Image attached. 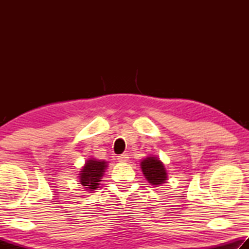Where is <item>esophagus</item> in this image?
Segmentation results:
<instances>
[{"label": "esophagus", "mask_w": 249, "mask_h": 249, "mask_svg": "<svg viewBox=\"0 0 249 249\" xmlns=\"http://www.w3.org/2000/svg\"><path fill=\"white\" fill-rule=\"evenodd\" d=\"M119 161L120 162H127L128 161V155L127 154H123L119 156Z\"/></svg>", "instance_id": "34e87169"}]
</instances>
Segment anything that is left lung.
<instances>
[{
	"instance_id": "1",
	"label": "left lung",
	"mask_w": 249,
	"mask_h": 249,
	"mask_svg": "<svg viewBox=\"0 0 249 249\" xmlns=\"http://www.w3.org/2000/svg\"><path fill=\"white\" fill-rule=\"evenodd\" d=\"M141 168L142 175L151 185L159 187L166 183L168 180V174L163 162L155 156H147L141 161Z\"/></svg>"
}]
</instances>
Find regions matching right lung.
<instances>
[{
  "label": "right lung",
  "instance_id": "1",
  "mask_svg": "<svg viewBox=\"0 0 249 249\" xmlns=\"http://www.w3.org/2000/svg\"><path fill=\"white\" fill-rule=\"evenodd\" d=\"M107 165L108 162L105 160H98L95 158L87 159L86 163L79 171V182L83 185L86 191L91 193L99 188Z\"/></svg>",
  "mask_w": 249,
  "mask_h": 249
}]
</instances>
